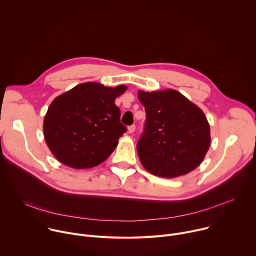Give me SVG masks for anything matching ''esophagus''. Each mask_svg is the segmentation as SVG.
I'll return each mask as SVG.
<instances>
[{"instance_id":"obj_1","label":"esophagus","mask_w":256,"mask_h":256,"mask_svg":"<svg viewBox=\"0 0 256 256\" xmlns=\"http://www.w3.org/2000/svg\"><path fill=\"white\" fill-rule=\"evenodd\" d=\"M134 130H136V126H134V124L130 126H128V132L130 134H132Z\"/></svg>"}]
</instances>
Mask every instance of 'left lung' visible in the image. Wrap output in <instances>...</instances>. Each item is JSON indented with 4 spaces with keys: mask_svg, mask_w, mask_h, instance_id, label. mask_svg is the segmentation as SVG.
I'll list each match as a JSON object with an SVG mask.
<instances>
[{
    "mask_svg": "<svg viewBox=\"0 0 256 256\" xmlns=\"http://www.w3.org/2000/svg\"><path fill=\"white\" fill-rule=\"evenodd\" d=\"M144 106V132L136 150L150 173L166 178L186 175L204 160L210 144V124L200 108L178 91H138Z\"/></svg>",
    "mask_w": 256,
    "mask_h": 256,
    "instance_id": "8db88e82",
    "label": "left lung"
}]
</instances>
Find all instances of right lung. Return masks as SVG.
Instances as JSON below:
<instances>
[{"instance_id":"add662e5","label":"right lung","mask_w":256,"mask_h":256,"mask_svg":"<svg viewBox=\"0 0 256 256\" xmlns=\"http://www.w3.org/2000/svg\"><path fill=\"white\" fill-rule=\"evenodd\" d=\"M126 86L83 83L58 96L44 120L50 150L62 164L85 169L105 161L126 132L116 99Z\"/></svg>"}]
</instances>
